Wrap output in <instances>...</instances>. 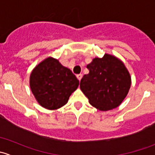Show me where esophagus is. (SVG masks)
Wrapping results in <instances>:
<instances>
[{
    "label": "esophagus",
    "mask_w": 155,
    "mask_h": 155,
    "mask_svg": "<svg viewBox=\"0 0 155 155\" xmlns=\"http://www.w3.org/2000/svg\"><path fill=\"white\" fill-rule=\"evenodd\" d=\"M76 77H77V79L80 81L82 78V74H77L76 75Z\"/></svg>",
    "instance_id": "34e87169"
}]
</instances>
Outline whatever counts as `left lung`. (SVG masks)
<instances>
[{
    "mask_svg": "<svg viewBox=\"0 0 155 155\" xmlns=\"http://www.w3.org/2000/svg\"><path fill=\"white\" fill-rule=\"evenodd\" d=\"M88 74L80 81V88L91 105L101 111L118 107L126 97L131 78L124 63L113 55L95 58L87 65Z\"/></svg>",
    "mask_w": 155,
    "mask_h": 155,
    "instance_id": "8db88e82",
    "label": "left lung"
}]
</instances>
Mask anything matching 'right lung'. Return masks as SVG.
Wrapping results in <instances>:
<instances>
[{"label": "right lung", "instance_id": "right-lung-1", "mask_svg": "<svg viewBox=\"0 0 155 155\" xmlns=\"http://www.w3.org/2000/svg\"><path fill=\"white\" fill-rule=\"evenodd\" d=\"M79 84L70 69L51 57L36 66L30 76V87L36 100L51 110L64 106Z\"/></svg>", "mask_w": 155, "mask_h": 155}]
</instances>
